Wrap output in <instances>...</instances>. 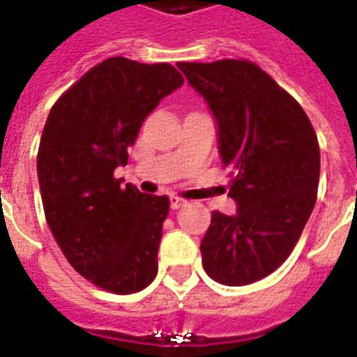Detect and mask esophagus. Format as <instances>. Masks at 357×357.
I'll return each instance as SVG.
<instances>
[{
    "mask_svg": "<svg viewBox=\"0 0 357 357\" xmlns=\"http://www.w3.org/2000/svg\"><path fill=\"white\" fill-rule=\"evenodd\" d=\"M187 204L185 199H181V197H172L170 199V206L174 208V211H178V208H183Z\"/></svg>",
    "mask_w": 357,
    "mask_h": 357,
    "instance_id": "obj_1",
    "label": "esophagus"
}]
</instances>
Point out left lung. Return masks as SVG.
Instances as JSON below:
<instances>
[{
  "label": "left lung",
  "mask_w": 357,
  "mask_h": 357,
  "mask_svg": "<svg viewBox=\"0 0 357 357\" xmlns=\"http://www.w3.org/2000/svg\"><path fill=\"white\" fill-rule=\"evenodd\" d=\"M178 67L218 123L222 166L230 168L234 216L214 211L201 241L216 282L245 286L290 257L315 206L321 156L315 129L296 98L248 59Z\"/></svg>",
  "instance_id": "1"
}]
</instances>
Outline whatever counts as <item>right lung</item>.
I'll use <instances>...</instances> for the list:
<instances>
[{"label": "right lung", "instance_id": "right-lung-1", "mask_svg": "<svg viewBox=\"0 0 357 357\" xmlns=\"http://www.w3.org/2000/svg\"><path fill=\"white\" fill-rule=\"evenodd\" d=\"M181 84L170 63L108 57L50 109L36 160L46 222L69 265L102 290L135 294L158 273L170 199L121 187L114 170L127 164L146 116Z\"/></svg>", "mask_w": 357, "mask_h": 357}]
</instances>
